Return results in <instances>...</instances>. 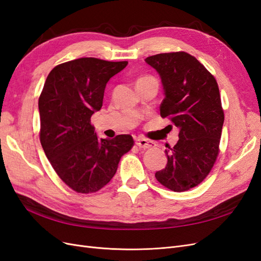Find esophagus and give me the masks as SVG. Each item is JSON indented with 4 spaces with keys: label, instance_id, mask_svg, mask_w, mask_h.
<instances>
[{
    "label": "esophagus",
    "instance_id": "obj_1",
    "mask_svg": "<svg viewBox=\"0 0 261 261\" xmlns=\"http://www.w3.org/2000/svg\"><path fill=\"white\" fill-rule=\"evenodd\" d=\"M136 145L140 149H150V148H153L155 146L153 141H149L145 138H137L136 139Z\"/></svg>",
    "mask_w": 261,
    "mask_h": 261
}]
</instances>
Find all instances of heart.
Returning <instances> with one entry per match:
<instances>
[{
  "mask_svg": "<svg viewBox=\"0 0 261 261\" xmlns=\"http://www.w3.org/2000/svg\"><path fill=\"white\" fill-rule=\"evenodd\" d=\"M143 78H148V77H143Z\"/></svg>",
  "mask_w": 261,
  "mask_h": 261,
  "instance_id": "obj_1",
  "label": "heart"
}]
</instances>
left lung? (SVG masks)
<instances>
[{
    "mask_svg": "<svg viewBox=\"0 0 261 261\" xmlns=\"http://www.w3.org/2000/svg\"><path fill=\"white\" fill-rule=\"evenodd\" d=\"M145 61L161 77V116L179 129L176 145L165 146L167 167L155 172V178L171 191L185 192L207 177L219 154L224 112L218 83L198 60L183 51Z\"/></svg>",
    "mask_w": 261,
    "mask_h": 261,
    "instance_id": "8db88e82",
    "label": "left lung"
}]
</instances>
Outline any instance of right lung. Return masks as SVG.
<instances>
[{
  "instance_id": "obj_1",
  "label": "right lung",
  "mask_w": 261,
  "mask_h": 261,
  "mask_svg": "<svg viewBox=\"0 0 261 261\" xmlns=\"http://www.w3.org/2000/svg\"><path fill=\"white\" fill-rule=\"evenodd\" d=\"M127 64L82 58L55 66L46 77L39 97L40 143L54 171L76 193L105 187L134 146L130 135L98 138L90 122L102 107L107 83Z\"/></svg>"
}]
</instances>
